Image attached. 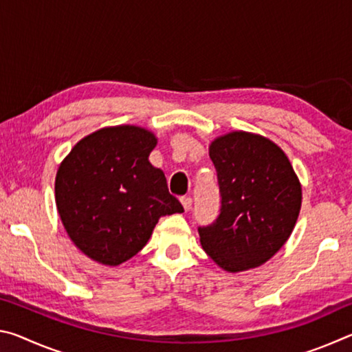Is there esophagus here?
Here are the masks:
<instances>
[{
    "label": "esophagus",
    "mask_w": 352,
    "mask_h": 352,
    "mask_svg": "<svg viewBox=\"0 0 352 352\" xmlns=\"http://www.w3.org/2000/svg\"><path fill=\"white\" fill-rule=\"evenodd\" d=\"M182 205L186 211L190 210V206H192V199L190 197H182Z\"/></svg>",
    "instance_id": "34e87169"
}]
</instances>
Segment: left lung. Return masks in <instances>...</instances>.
<instances>
[{"label":"left lung","mask_w":352,"mask_h":352,"mask_svg":"<svg viewBox=\"0 0 352 352\" xmlns=\"http://www.w3.org/2000/svg\"><path fill=\"white\" fill-rule=\"evenodd\" d=\"M210 157L220 188L219 217L200 226V243L230 273L269 261L294 231L301 184L283 148L269 138L231 132L214 140Z\"/></svg>","instance_id":"1"}]
</instances>
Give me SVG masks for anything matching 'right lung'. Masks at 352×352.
<instances>
[{"mask_svg":"<svg viewBox=\"0 0 352 352\" xmlns=\"http://www.w3.org/2000/svg\"><path fill=\"white\" fill-rule=\"evenodd\" d=\"M152 132L104 127L82 138L58 166L56 205L69 239L88 258L119 265L142 250L158 219L183 212L148 155Z\"/></svg>","mask_w":352,"mask_h":352,"instance_id":"1","label":"right lung"}]
</instances>
